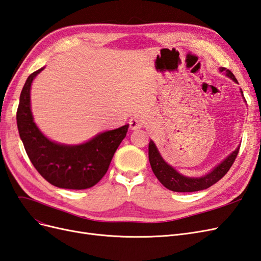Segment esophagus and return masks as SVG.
<instances>
[{
    "label": "esophagus",
    "mask_w": 261,
    "mask_h": 261,
    "mask_svg": "<svg viewBox=\"0 0 261 261\" xmlns=\"http://www.w3.org/2000/svg\"><path fill=\"white\" fill-rule=\"evenodd\" d=\"M129 127L132 130H136L143 127V122L137 117H132L129 120Z\"/></svg>",
    "instance_id": "esophagus-1"
}]
</instances>
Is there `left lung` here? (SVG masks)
Wrapping results in <instances>:
<instances>
[{
	"label": "left lung",
	"mask_w": 261,
	"mask_h": 261,
	"mask_svg": "<svg viewBox=\"0 0 261 261\" xmlns=\"http://www.w3.org/2000/svg\"><path fill=\"white\" fill-rule=\"evenodd\" d=\"M220 72H223L228 78L235 83H238L235 76L231 70H228L224 67H220ZM241 93L243 96V91L241 89ZM244 98V96H243ZM244 101L246 102L244 98ZM240 147L236 148L232 153L228 154L223 161H221L218 165H216L207 174L200 177H188L178 173L174 168L171 167L169 163L164 161L162 155L160 154L155 144L152 140L149 143V162L151 165V169L154 173L156 178L160 180V183L167 187L172 192L177 193H191V192H198L202 189H207L213 184H216L218 180L222 178L227 171L230 170L232 164L235 161V158L238 156Z\"/></svg>",
	"instance_id": "obj_1"
}]
</instances>
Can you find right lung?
Instances as JSON below:
<instances>
[{"label": "right lung", "instance_id": "obj_1", "mask_svg": "<svg viewBox=\"0 0 261 261\" xmlns=\"http://www.w3.org/2000/svg\"><path fill=\"white\" fill-rule=\"evenodd\" d=\"M43 68L27 78L20 93L16 114L20 139L31 163L50 184L66 189L90 188L105 176L129 125L99 133L80 145L52 141L35 123L30 105L31 84Z\"/></svg>", "mask_w": 261, "mask_h": 261}]
</instances>
